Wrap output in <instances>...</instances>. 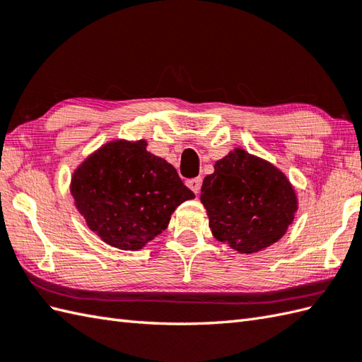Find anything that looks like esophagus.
<instances>
[{"label": "esophagus", "instance_id": "34e87169", "mask_svg": "<svg viewBox=\"0 0 362 362\" xmlns=\"http://www.w3.org/2000/svg\"><path fill=\"white\" fill-rule=\"evenodd\" d=\"M187 185L194 194H199V191H201V187H202V177H194V179L187 182Z\"/></svg>", "mask_w": 362, "mask_h": 362}]
</instances>
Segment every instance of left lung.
Segmentation results:
<instances>
[{
	"mask_svg": "<svg viewBox=\"0 0 362 362\" xmlns=\"http://www.w3.org/2000/svg\"><path fill=\"white\" fill-rule=\"evenodd\" d=\"M201 202L213 236L245 255L279 241L298 209L284 173L241 148L214 163V173L204 179Z\"/></svg>",
	"mask_w": 362,
	"mask_h": 362,
	"instance_id": "8db88e82",
	"label": "left lung"
}]
</instances>
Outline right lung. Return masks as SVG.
<instances>
[{"label": "right lung", "instance_id": "add662e5", "mask_svg": "<svg viewBox=\"0 0 362 362\" xmlns=\"http://www.w3.org/2000/svg\"><path fill=\"white\" fill-rule=\"evenodd\" d=\"M148 141L113 140L74 169L70 191L88 228L121 250H140L168 227L174 210L194 197Z\"/></svg>", "mask_w": 362, "mask_h": 362}]
</instances>
